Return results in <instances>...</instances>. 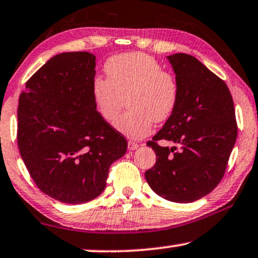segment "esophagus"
<instances>
[{
    "label": "esophagus",
    "instance_id": "1",
    "mask_svg": "<svg viewBox=\"0 0 258 258\" xmlns=\"http://www.w3.org/2000/svg\"><path fill=\"white\" fill-rule=\"evenodd\" d=\"M127 146H128V150L130 151H135L139 147V145L135 142H128V144H127Z\"/></svg>",
    "mask_w": 258,
    "mask_h": 258
}]
</instances>
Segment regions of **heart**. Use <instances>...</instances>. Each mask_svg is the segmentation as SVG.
Segmentation results:
<instances>
[{"label": "heart", "instance_id": "b5f03b06", "mask_svg": "<svg viewBox=\"0 0 258 258\" xmlns=\"http://www.w3.org/2000/svg\"><path fill=\"white\" fill-rule=\"evenodd\" d=\"M107 79L93 78L91 85L95 109L105 121L118 116L127 98L130 111L114 122V128L130 139L152 131L154 122L169 119L179 99V86L170 72L145 53H125L105 63Z\"/></svg>", "mask_w": 258, "mask_h": 258}]
</instances>
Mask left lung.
Listing matches in <instances>:
<instances>
[{
	"mask_svg": "<svg viewBox=\"0 0 258 258\" xmlns=\"http://www.w3.org/2000/svg\"><path fill=\"white\" fill-rule=\"evenodd\" d=\"M179 86V99L163 128L147 143L157 160L145 172L158 196L191 203L214 190L224 176L235 146L237 123L231 93L222 79L195 56L169 55ZM165 139L175 145L159 147Z\"/></svg>",
	"mask_w": 258,
	"mask_h": 258,
	"instance_id": "8db88e82",
	"label": "left lung"
}]
</instances>
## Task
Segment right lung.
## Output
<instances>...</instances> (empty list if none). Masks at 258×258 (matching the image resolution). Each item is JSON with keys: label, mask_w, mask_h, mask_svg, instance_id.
Segmentation results:
<instances>
[{"label": "right lung", "mask_w": 258, "mask_h": 258, "mask_svg": "<svg viewBox=\"0 0 258 258\" xmlns=\"http://www.w3.org/2000/svg\"><path fill=\"white\" fill-rule=\"evenodd\" d=\"M95 55H55L27 81L17 108V144L43 194L81 204L106 187L112 163L127 142L99 115L92 98Z\"/></svg>", "instance_id": "right-lung-1"}]
</instances>
